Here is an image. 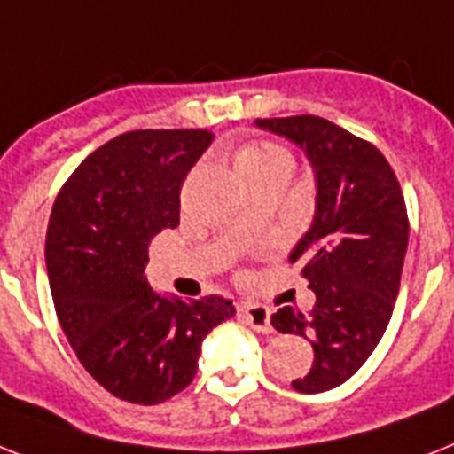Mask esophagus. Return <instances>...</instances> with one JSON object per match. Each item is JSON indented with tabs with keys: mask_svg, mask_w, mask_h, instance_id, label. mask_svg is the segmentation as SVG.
I'll return each instance as SVG.
<instances>
[{
	"mask_svg": "<svg viewBox=\"0 0 454 454\" xmlns=\"http://www.w3.org/2000/svg\"><path fill=\"white\" fill-rule=\"evenodd\" d=\"M239 315H242V319H245L256 333H272L270 310L263 308V305H242V308H239Z\"/></svg>",
	"mask_w": 454,
	"mask_h": 454,
	"instance_id": "34e87169",
	"label": "esophagus"
}]
</instances>
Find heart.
Returning <instances> with one entry per match:
<instances>
[{"label":"heart","mask_w":454,"mask_h":454,"mask_svg":"<svg viewBox=\"0 0 454 454\" xmlns=\"http://www.w3.org/2000/svg\"><path fill=\"white\" fill-rule=\"evenodd\" d=\"M233 168L242 182H252L256 176L268 175L278 168H291L289 153L285 149H279L275 144L256 142L247 144L235 153Z\"/></svg>","instance_id":"heart-1"}]
</instances>
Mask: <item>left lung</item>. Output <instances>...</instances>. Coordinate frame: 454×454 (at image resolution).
<instances>
[{"label":"left lung","mask_w":454,"mask_h":454,"mask_svg":"<svg viewBox=\"0 0 454 454\" xmlns=\"http://www.w3.org/2000/svg\"><path fill=\"white\" fill-rule=\"evenodd\" d=\"M254 125L296 144L315 175V216L289 261L303 263L317 303L310 315L285 305L270 322L315 349L310 371L291 387L329 392L364 366L392 319L408 249L406 202L380 151L340 125L319 116Z\"/></svg>","instance_id":"left-lung-1"}]
</instances>
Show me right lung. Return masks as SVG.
<instances>
[{
	"label": "right lung",
	"mask_w": 454,
	"mask_h": 454,
	"mask_svg": "<svg viewBox=\"0 0 454 454\" xmlns=\"http://www.w3.org/2000/svg\"><path fill=\"white\" fill-rule=\"evenodd\" d=\"M207 130H135L99 146L58 193L46 233L55 312L81 366L106 392L156 406L195 378L202 340L235 315L228 298L158 294L149 242L179 226L184 176Z\"/></svg>",
	"instance_id": "obj_1"
}]
</instances>
